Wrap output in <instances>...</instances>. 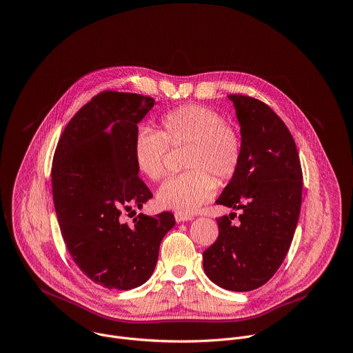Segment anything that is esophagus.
<instances>
[{"instance_id": "obj_1", "label": "esophagus", "mask_w": 353, "mask_h": 353, "mask_svg": "<svg viewBox=\"0 0 353 353\" xmlns=\"http://www.w3.org/2000/svg\"><path fill=\"white\" fill-rule=\"evenodd\" d=\"M174 219H176V221H177V223H180V221H187V220H191V219H192V216L176 212V213H174Z\"/></svg>"}]
</instances>
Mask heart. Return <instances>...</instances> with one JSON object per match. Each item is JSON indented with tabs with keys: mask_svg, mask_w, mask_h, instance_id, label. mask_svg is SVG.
<instances>
[{
	"mask_svg": "<svg viewBox=\"0 0 353 353\" xmlns=\"http://www.w3.org/2000/svg\"><path fill=\"white\" fill-rule=\"evenodd\" d=\"M169 147H187V172L168 180L158 191L162 208L194 213L214 194L219 184L228 183L240 170L244 143L240 129L205 105H181L161 117L159 130L140 129L133 144L137 170L152 181L166 176Z\"/></svg>",
	"mask_w": 353,
	"mask_h": 353,
	"instance_id": "1",
	"label": "heart"
}]
</instances>
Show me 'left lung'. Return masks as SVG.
Here are the masks:
<instances>
[{"instance_id":"1","label":"left lung","mask_w":353,"mask_h":353,"mask_svg":"<svg viewBox=\"0 0 353 353\" xmlns=\"http://www.w3.org/2000/svg\"><path fill=\"white\" fill-rule=\"evenodd\" d=\"M244 143L239 173L217 205L241 209L240 224L217 217L219 237L203 251V270L228 291H252L281 266L296 228L302 202V168L292 134L265 102L230 94Z\"/></svg>"}]
</instances>
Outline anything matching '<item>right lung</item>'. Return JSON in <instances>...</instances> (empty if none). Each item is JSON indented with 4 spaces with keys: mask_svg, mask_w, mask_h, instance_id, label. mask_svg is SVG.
Returning <instances> with one entry per match:
<instances>
[{
    "mask_svg": "<svg viewBox=\"0 0 353 353\" xmlns=\"http://www.w3.org/2000/svg\"><path fill=\"white\" fill-rule=\"evenodd\" d=\"M155 105L151 97L102 91L80 108L55 148L51 180L62 239L79 269L95 284L126 291L154 273L159 245L174 225L172 212L140 213L152 192L133 159L137 123Z\"/></svg>",
    "mask_w": 353,
    "mask_h": 353,
    "instance_id": "obj_1",
    "label": "right lung"
}]
</instances>
